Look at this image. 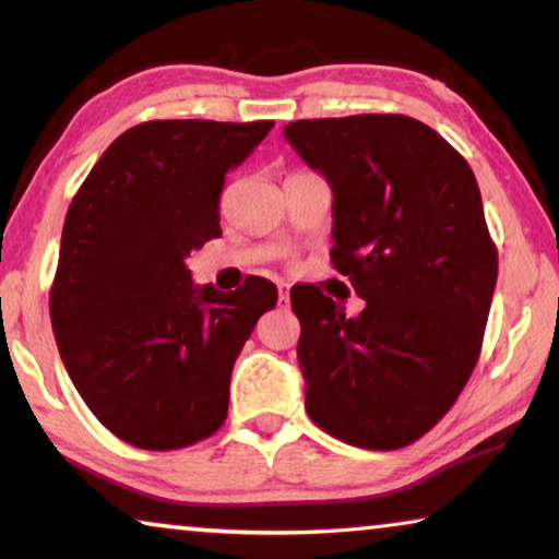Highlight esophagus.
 Returning <instances> with one entry per match:
<instances>
[{
	"mask_svg": "<svg viewBox=\"0 0 559 559\" xmlns=\"http://www.w3.org/2000/svg\"><path fill=\"white\" fill-rule=\"evenodd\" d=\"M280 308H289V285L280 282Z\"/></svg>",
	"mask_w": 559,
	"mask_h": 559,
	"instance_id": "1",
	"label": "esophagus"
}]
</instances>
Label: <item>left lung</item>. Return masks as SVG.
<instances>
[{
  "instance_id": "obj_1",
  "label": "left lung",
  "mask_w": 559,
  "mask_h": 559,
  "mask_svg": "<svg viewBox=\"0 0 559 559\" xmlns=\"http://www.w3.org/2000/svg\"><path fill=\"white\" fill-rule=\"evenodd\" d=\"M293 150L333 190L331 259L361 316L289 293L312 423L348 445L396 450L438 425L478 361L499 257L468 163L402 114L300 119Z\"/></svg>"
}]
</instances>
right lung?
Returning a JSON list of instances; mask_svg holds the SVG:
<instances>
[{
  "mask_svg": "<svg viewBox=\"0 0 559 559\" xmlns=\"http://www.w3.org/2000/svg\"><path fill=\"white\" fill-rule=\"evenodd\" d=\"M272 127L144 121L109 144L68 209L52 333L81 400L129 445L186 448L224 425L234 361L277 287H198L188 257L221 236L226 173Z\"/></svg>",
  "mask_w": 559,
  "mask_h": 559,
  "instance_id": "right-lung-1",
  "label": "right lung"
}]
</instances>
